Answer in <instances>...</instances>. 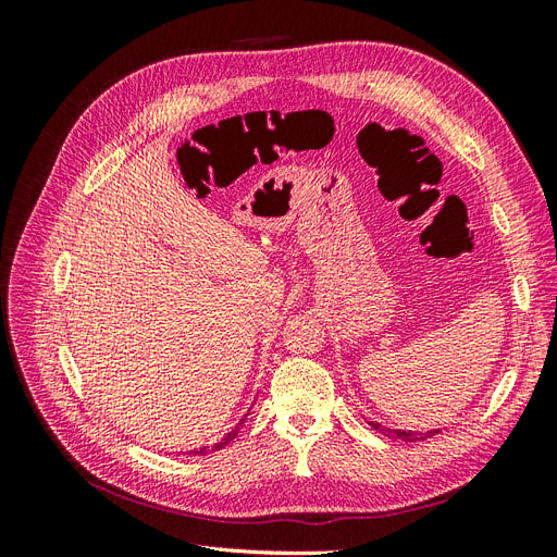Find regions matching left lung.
Listing matches in <instances>:
<instances>
[{"label": "left lung", "mask_w": 557, "mask_h": 557, "mask_svg": "<svg viewBox=\"0 0 557 557\" xmlns=\"http://www.w3.org/2000/svg\"><path fill=\"white\" fill-rule=\"evenodd\" d=\"M369 425H372L376 432H381V434H385V436H391V440H401V442H425V440H430V436H434L436 432H440V430H428V432L391 430V428H383V425H379V423H372V420H369Z\"/></svg>", "instance_id": "left-lung-1"}]
</instances>
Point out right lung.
<instances>
[{"mask_svg": "<svg viewBox=\"0 0 557 557\" xmlns=\"http://www.w3.org/2000/svg\"><path fill=\"white\" fill-rule=\"evenodd\" d=\"M239 425H242V423H239ZM234 436H237V430H232V432H227V434H225V440H223V442H218V444L213 446V450H218V448H223L225 444H230V442L234 440ZM207 450H209V448L205 446V448H199V450H193V453H195V455H205Z\"/></svg>", "mask_w": 557, "mask_h": 557, "instance_id": "obj_1", "label": "right lung"}]
</instances>
